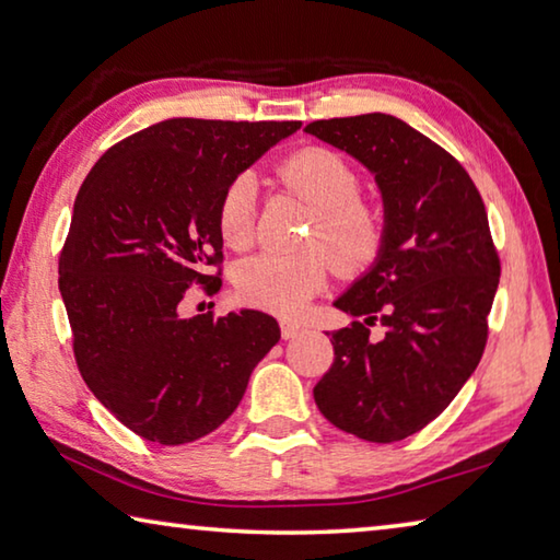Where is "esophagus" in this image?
I'll return each instance as SVG.
<instances>
[{
	"label": "esophagus",
	"mask_w": 560,
	"mask_h": 560,
	"mask_svg": "<svg viewBox=\"0 0 560 560\" xmlns=\"http://www.w3.org/2000/svg\"><path fill=\"white\" fill-rule=\"evenodd\" d=\"M301 334H303V326L296 324V320H281V336L283 338L291 340V338H296Z\"/></svg>",
	"instance_id": "esophagus-1"
}]
</instances>
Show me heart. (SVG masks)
Wrapping results in <instances>:
<instances>
[{
  "label": "heart",
  "mask_w": 560,
  "mask_h": 560,
  "mask_svg": "<svg viewBox=\"0 0 560 560\" xmlns=\"http://www.w3.org/2000/svg\"><path fill=\"white\" fill-rule=\"evenodd\" d=\"M279 177L316 210L311 252L259 254L236 271V291L252 306L293 316L328 279L327 259L340 273L371 269L383 254L387 224L375 205L360 200V177L328 148H303L279 167ZM257 187L249 175L234 177L217 205V226L226 246L242 249L254 230ZM319 252L316 253L315 249Z\"/></svg>",
  "instance_id": "obj_1"
}]
</instances>
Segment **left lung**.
<instances>
[{"mask_svg":"<svg viewBox=\"0 0 560 560\" xmlns=\"http://www.w3.org/2000/svg\"><path fill=\"white\" fill-rule=\"evenodd\" d=\"M306 132L375 175L387 236L373 269L336 308L334 365L314 387L338 430L387 444L430 424L479 365L499 287L485 202L457 160L395 116L314 120ZM381 323L384 336L370 328Z\"/></svg>","mask_w":560,"mask_h":560,"instance_id":"1","label":"left lung"}]
</instances>
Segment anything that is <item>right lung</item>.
I'll list each match as a JSON object with an SVG mask.
<instances>
[{
  "label": "right lung",
  "instance_id": "add662e5",
  "mask_svg": "<svg viewBox=\"0 0 560 560\" xmlns=\"http://www.w3.org/2000/svg\"><path fill=\"white\" fill-rule=\"evenodd\" d=\"M299 120L170 118L103 153L75 195L59 291L81 377L128 430L160 444L210 434L279 343L271 316L183 318L195 283L222 287L224 187Z\"/></svg>",
  "mask_w": 560,
  "mask_h": 560
}]
</instances>
